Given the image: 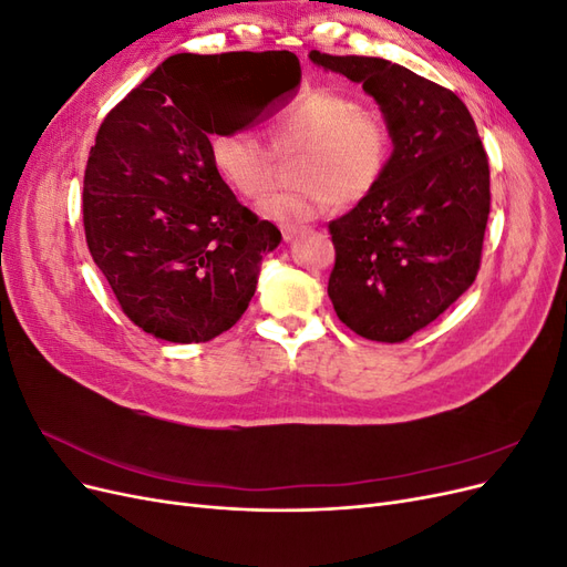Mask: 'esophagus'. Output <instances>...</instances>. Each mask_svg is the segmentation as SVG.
I'll use <instances>...</instances> for the list:
<instances>
[{
	"instance_id": "34e87169",
	"label": "esophagus",
	"mask_w": 567,
	"mask_h": 567,
	"mask_svg": "<svg viewBox=\"0 0 567 567\" xmlns=\"http://www.w3.org/2000/svg\"><path fill=\"white\" fill-rule=\"evenodd\" d=\"M302 234L300 227H281V236L284 241H293V238H298Z\"/></svg>"
}]
</instances>
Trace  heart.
I'll use <instances>...</instances> for the list:
<instances>
[{"label":"heart","instance_id":"obj_1","mask_svg":"<svg viewBox=\"0 0 567 567\" xmlns=\"http://www.w3.org/2000/svg\"><path fill=\"white\" fill-rule=\"evenodd\" d=\"M269 132L279 153L300 151L293 163L298 184L262 203V215L288 227L326 215L336 200L354 205L369 198L388 173L394 146L381 109L331 87L305 92L271 120ZM210 158L221 179L246 198H265L277 182V152L248 127L217 132Z\"/></svg>","mask_w":567,"mask_h":567}]
</instances>
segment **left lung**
Masks as SVG:
<instances>
[{
  "label": "left lung",
  "mask_w": 567,
  "mask_h": 567,
  "mask_svg": "<svg viewBox=\"0 0 567 567\" xmlns=\"http://www.w3.org/2000/svg\"><path fill=\"white\" fill-rule=\"evenodd\" d=\"M310 59L362 84L392 125L383 182L329 225V298L357 336L402 342L477 277L489 217L487 153L466 104L409 68L317 49Z\"/></svg>",
  "instance_id": "left-lung-1"
}]
</instances>
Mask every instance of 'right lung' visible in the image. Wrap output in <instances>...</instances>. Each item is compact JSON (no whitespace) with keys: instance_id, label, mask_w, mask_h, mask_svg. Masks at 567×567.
Instances as JSON below:
<instances>
[{"instance_id":"1","label":"right lung","mask_w":567,"mask_h":567,"mask_svg":"<svg viewBox=\"0 0 567 567\" xmlns=\"http://www.w3.org/2000/svg\"><path fill=\"white\" fill-rule=\"evenodd\" d=\"M298 82L290 51L175 54L104 117L84 169V236L146 333L208 342L248 310L281 231L236 200L213 165L210 134L250 125ZM217 89L229 126L216 120Z\"/></svg>"}]
</instances>
